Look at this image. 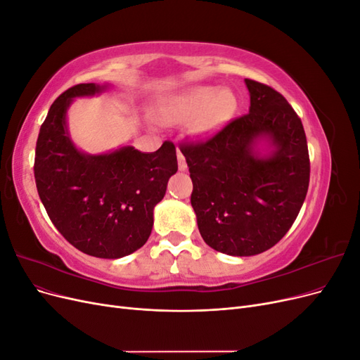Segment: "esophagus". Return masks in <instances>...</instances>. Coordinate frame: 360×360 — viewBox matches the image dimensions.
<instances>
[{
  "label": "esophagus",
  "mask_w": 360,
  "mask_h": 360,
  "mask_svg": "<svg viewBox=\"0 0 360 360\" xmlns=\"http://www.w3.org/2000/svg\"><path fill=\"white\" fill-rule=\"evenodd\" d=\"M177 159H179V169L180 171H186L188 169V163H186V159H184L183 153L180 150H177Z\"/></svg>",
  "instance_id": "1"
}]
</instances>
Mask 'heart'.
<instances>
[{
    "instance_id": "b5f03b06",
    "label": "heart",
    "mask_w": 360,
    "mask_h": 360,
    "mask_svg": "<svg viewBox=\"0 0 360 360\" xmlns=\"http://www.w3.org/2000/svg\"><path fill=\"white\" fill-rule=\"evenodd\" d=\"M236 106V97L230 90L219 91L216 86L198 85L162 99L156 117L163 124H181L198 115L195 127L200 132H210L233 115Z\"/></svg>"
}]
</instances>
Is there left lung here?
Returning a JSON list of instances; mask_svg holds the SVG:
<instances>
[{
  "label": "left lung",
  "mask_w": 360,
  "mask_h": 360,
  "mask_svg": "<svg viewBox=\"0 0 360 360\" xmlns=\"http://www.w3.org/2000/svg\"><path fill=\"white\" fill-rule=\"evenodd\" d=\"M245 82L248 114L212 136L180 144L204 242L236 257L264 252L287 234L307 197L311 171L307 135L292 106L271 86ZM263 136L276 146L264 160L252 151Z\"/></svg>",
  "instance_id": "8db88e82"
}]
</instances>
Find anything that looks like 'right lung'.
<instances>
[{"instance_id": "obj_1", "label": "right lung", "mask_w": 360, "mask_h": 360, "mask_svg": "<svg viewBox=\"0 0 360 360\" xmlns=\"http://www.w3.org/2000/svg\"><path fill=\"white\" fill-rule=\"evenodd\" d=\"M102 90L73 85L51 105L36 144L34 179L49 219L70 245L86 255L120 258L147 242L155 205L179 165L171 141L155 153L123 147L89 156L76 150L66 129L68 108L73 97Z\"/></svg>"}]
</instances>
